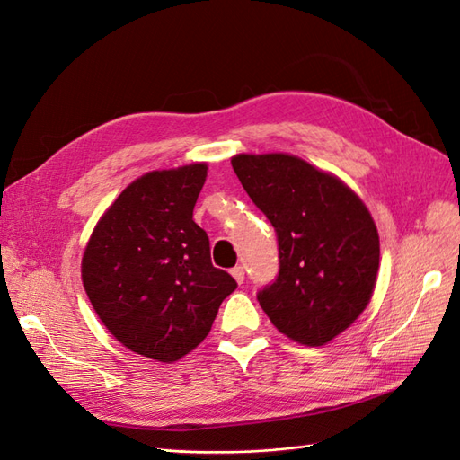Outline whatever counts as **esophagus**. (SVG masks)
<instances>
[{"label": "esophagus", "mask_w": 460, "mask_h": 460, "mask_svg": "<svg viewBox=\"0 0 460 460\" xmlns=\"http://www.w3.org/2000/svg\"><path fill=\"white\" fill-rule=\"evenodd\" d=\"M231 276L239 284H243L244 282V269H243V266H234V269H231Z\"/></svg>", "instance_id": "1"}]
</instances>
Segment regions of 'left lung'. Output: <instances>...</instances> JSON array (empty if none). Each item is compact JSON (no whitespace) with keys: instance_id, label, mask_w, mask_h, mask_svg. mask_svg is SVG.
Masks as SVG:
<instances>
[{"instance_id":"8db88e82","label":"left lung","mask_w":460,"mask_h":460,"mask_svg":"<svg viewBox=\"0 0 460 460\" xmlns=\"http://www.w3.org/2000/svg\"><path fill=\"white\" fill-rule=\"evenodd\" d=\"M231 164L279 239V276L256 300L296 343H329L365 312L376 284L380 241L367 206L292 155H237Z\"/></svg>"}]
</instances>
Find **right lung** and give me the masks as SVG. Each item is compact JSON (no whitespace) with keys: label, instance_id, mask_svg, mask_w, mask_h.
Segmentation results:
<instances>
[{"label":"right lung","instance_id":"1","mask_svg":"<svg viewBox=\"0 0 460 460\" xmlns=\"http://www.w3.org/2000/svg\"><path fill=\"white\" fill-rule=\"evenodd\" d=\"M208 164L155 170L127 186L95 226L82 282L110 333L137 355L174 362L204 341L237 288L211 264L194 217Z\"/></svg>","mask_w":460,"mask_h":460}]
</instances>
